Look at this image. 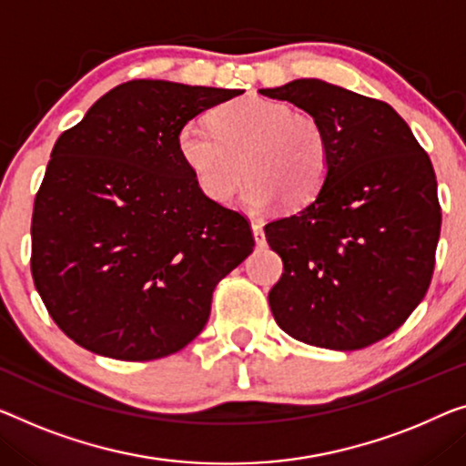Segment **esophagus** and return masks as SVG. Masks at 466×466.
Instances as JSON below:
<instances>
[{
    "mask_svg": "<svg viewBox=\"0 0 466 466\" xmlns=\"http://www.w3.org/2000/svg\"><path fill=\"white\" fill-rule=\"evenodd\" d=\"M251 230H253L257 245H266V236H263V226L259 224V221H251Z\"/></svg>",
    "mask_w": 466,
    "mask_h": 466,
    "instance_id": "esophagus-1",
    "label": "esophagus"
}]
</instances>
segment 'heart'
I'll list each match as a JSON object with an SVG mask.
<instances>
[{"label": "heart", "mask_w": 466, "mask_h": 466, "mask_svg": "<svg viewBox=\"0 0 466 466\" xmlns=\"http://www.w3.org/2000/svg\"><path fill=\"white\" fill-rule=\"evenodd\" d=\"M209 125L211 129L184 125L177 152L198 190L213 203L226 205L245 173L242 203L251 211L268 209L280 198L287 207H303L322 188L330 148L324 127L311 115L247 96L215 108Z\"/></svg>", "instance_id": "1"}]
</instances>
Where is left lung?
<instances>
[{"label":"left lung","mask_w":466,"mask_h":466,"mask_svg":"<svg viewBox=\"0 0 466 466\" xmlns=\"http://www.w3.org/2000/svg\"><path fill=\"white\" fill-rule=\"evenodd\" d=\"M320 121L330 163L303 209L266 226L282 278L268 299L297 341L353 351L398 330L425 297L441 209L431 158L387 102L322 79L259 89Z\"/></svg>","instance_id":"obj_1"}]
</instances>
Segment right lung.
I'll return each mask as SVG.
<instances>
[{
	"instance_id": "add662e5",
	"label": "right lung",
	"mask_w": 466,
	"mask_h": 466,
	"mask_svg": "<svg viewBox=\"0 0 466 466\" xmlns=\"http://www.w3.org/2000/svg\"><path fill=\"white\" fill-rule=\"evenodd\" d=\"M242 89L137 79L116 86L52 148L35 197L31 272L52 320L98 356L184 350L213 289L251 255V226L198 190L177 134Z\"/></svg>"
}]
</instances>
